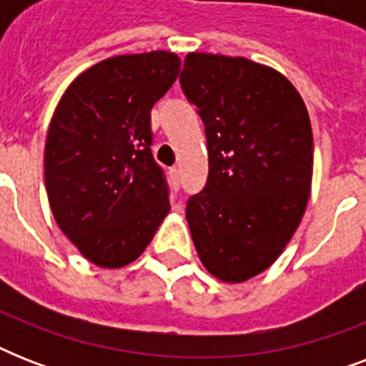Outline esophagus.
Wrapping results in <instances>:
<instances>
[{"label":"esophagus","instance_id":"34e87169","mask_svg":"<svg viewBox=\"0 0 366 366\" xmlns=\"http://www.w3.org/2000/svg\"><path fill=\"white\" fill-rule=\"evenodd\" d=\"M171 178H172V184H174V188L180 186V169L178 167H172L171 169Z\"/></svg>","mask_w":366,"mask_h":366}]
</instances>
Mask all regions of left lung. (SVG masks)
Listing matches in <instances>:
<instances>
[{"instance_id": "obj_1", "label": "left lung", "mask_w": 366, "mask_h": 366, "mask_svg": "<svg viewBox=\"0 0 366 366\" xmlns=\"http://www.w3.org/2000/svg\"><path fill=\"white\" fill-rule=\"evenodd\" d=\"M180 85L205 125L209 177L186 205L197 254L226 283L272 266L306 211L312 123L292 83L243 56L189 53Z\"/></svg>"}]
</instances>
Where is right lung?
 I'll return each instance as SVG.
<instances>
[{
    "mask_svg": "<svg viewBox=\"0 0 366 366\" xmlns=\"http://www.w3.org/2000/svg\"><path fill=\"white\" fill-rule=\"evenodd\" d=\"M178 71L180 59L167 51L112 56L77 76L54 110L45 142L49 205L97 266L137 260L171 211L149 112Z\"/></svg>",
    "mask_w": 366,
    "mask_h": 366,
    "instance_id": "obj_1",
    "label": "right lung"
}]
</instances>
